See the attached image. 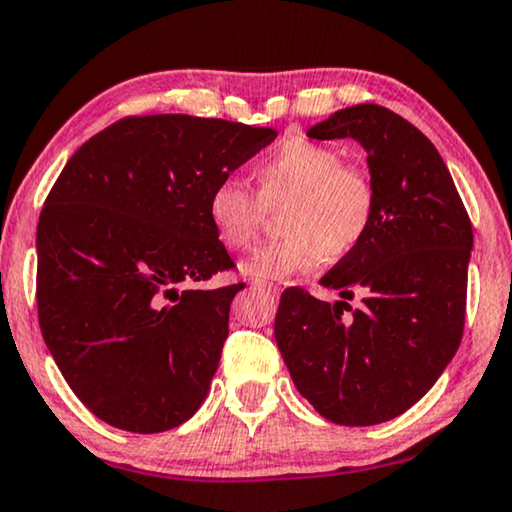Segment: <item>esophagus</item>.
Masks as SVG:
<instances>
[{"instance_id":"34e87169","label":"esophagus","mask_w":512,"mask_h":512,"mask_svg":"<svg viewBox=\"0 0 512 512\" xmlns=\"http://www.w3.org/2000/svg\"><path fill=\"white\" fill-rule=\"evenodd\" d=\"M253 285H255L257 289H264V292H269V294H273V296H276V294L280 292L278 285H273V282H266V280H259V278L253 280Z\"/></svg>"}]
</instances>
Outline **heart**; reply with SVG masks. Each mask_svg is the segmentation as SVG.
<instances>
[{"instance_id":"b5f03b06","label":"heart","mask_w":512,"mask_h":512,"mask_svg":"<svg viewBox=\"0 0 512 512\" xmlns=\"http://www.w3.org/2000/svg\"><path fill=\"white\" fill-rule=\"evenodd\" d=\"M257 193L234 179L211 188L207 213L213 232L230 250L253 246L266 220V209L287 202L280 216V241L248 259L246 273L287 278L340 259L361 246L375 220L377 195L368 174L342 163L326 144L303 137L278 144L255 165Z\"/></svg>"}]
</instances>
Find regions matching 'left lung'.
I'll use <instances>...</instances> for the list:
<instances>
[{
  "label": "left lung",
  "mask_w": 512,
  "mask_h": 512,
  "mask_svg": "<svg viewBox=\"0 0 512 512\" xmlns=\"http://www.w3.org/2000/svg\"><path fill=\"white\" fill-rule=\"evenodd\" d=\"M354 137L368 151L375 220L361 246L319 285L326 303L289 287L276 312V342L296 388L338 425L400 416L434 386L460 347L474 230L434 144L375 103L335 112L308 131ZM358 293L362 305L346 301Z\"/></svg>",
  "instance_id": "left-lung-1"
}]
</instances>
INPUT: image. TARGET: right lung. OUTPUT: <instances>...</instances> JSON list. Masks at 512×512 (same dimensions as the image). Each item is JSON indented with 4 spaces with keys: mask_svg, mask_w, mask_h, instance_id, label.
<instances>
[{
    "mask_svg": "<svg viewBox=\"0 0 512 512\" xmlns=\"http://www.w3.org/2000/svg\"><path fill=\"white\" fill-rule=\"evenodd\" d=\"M276 135L188 114L124 117L61 170L36 227L38 324L101 421L165 432L207 398L243 282L183 285L234 269L209 193Z\"/></svg>",
    "mask_w": 512,
    "mask_h": 512,
    "instance_id": "right-lung-1",
    "label": "right lung"
}]
</instances>
